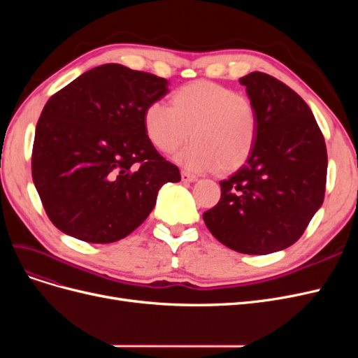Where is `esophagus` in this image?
Segmentation results:
<instances>
[{
  "label": "esophagus",
  "mask_w": 358,
  "mask_h": 358,
  "mask_svg": "<svg viewBox=\"0 0 358 358\" xmlns=\"http://www.w3.org/2000/svg\"><path fill=\"white\" fill-rule=\"evenodd\" d=\"M180 178H182L183 182H194V180H197V176L192 175V173H189V171H187V170H182V171H180Z\"/></svg>",
  "instance_id": "1"
}]
</instances>
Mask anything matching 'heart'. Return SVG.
I'll use <instances>...</instances> for the list:
<instances>
[{
	"label": "heart",
	"mask_w": 358,
	"mask_h": 358,
	"mask_svg": "<svg viewBox=\"0 0 358 358\" xmlns=\"http://www.w3.org/2000/svg\"><path fill=\"white\" fill-rule=\"evenodd\" d=\"M148 138L161 152H171L189 137L192 142L176 154L192 171L222 175L241 169L252 155L258 138V112L251 99L209 80L180 86L171 104L154 100L143 112Z\"/></svg>",
	"instance_id": "b5f03b06"
}]
</instances>
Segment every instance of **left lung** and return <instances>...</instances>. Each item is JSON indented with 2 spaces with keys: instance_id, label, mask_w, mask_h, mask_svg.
<instances>
[{
  "instance_id": "left-lung-1",
  "label": "left lung",
  "mask_w": 358,
  "mask_h": 358,
  "mask_svg": "<svg viewBox=\"0 0 358 358\" xmlns=\"http://www.w3.org/2000/svg\"><path fill=\"white\" fill-rule=\"evenodd\" d=\"M258 112L246 164L221 180L218 204L203 213L209 231L237 252L266 255L296 243L324 201L327 148L309 106L262 71L241 78Z\"/></svg>"
}]
</instances>
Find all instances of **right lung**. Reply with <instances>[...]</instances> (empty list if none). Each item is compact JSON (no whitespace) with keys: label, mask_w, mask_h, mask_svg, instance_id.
Here are the masks:
<instances>
[{"label":"right lung","mask_w":358,"mask_h":358,"mask_svg":"<svg viewBox=\"0 0 358 358\" xmlns=\"http://www.w3.org/2000/svg\"><path fill=\"white\" fill-rule=\"evenodd\" d=\"M167 80L104 64L48 100L36 128L31 171L43 208L62 233L90 243L124 239L152 212L158 189L180 171L143 127Z\"/></svg>","instance_id":"obj_1"}]
</instances>
